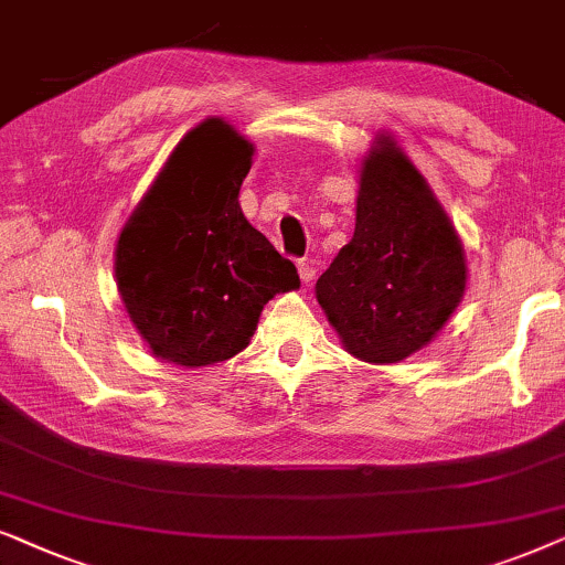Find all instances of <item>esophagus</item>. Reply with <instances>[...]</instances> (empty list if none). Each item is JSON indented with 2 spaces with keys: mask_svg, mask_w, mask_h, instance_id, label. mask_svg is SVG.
I'll return each instance as SVG.
<instances>
[{
  "mask_svg": "<svg viewBox=\"0 0 565 565\" xmlns=\"http://www.w3.org/2000/svg\"><path fill=\"white\" fill-rule=\"evenodd\" d=\"M297 268H299V276H302V281L305 284H310L312 278H315V263L312 260H307V258H302L297 263Z\"/></svg>",
  "mask_w": 565,
  "mask_h": 565,
  "instance_id": "esophagus-1",
  "label": "esophagus"
}]
</instances>
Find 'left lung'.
I'll return each mask as SVG.
<instances>
[{
	"label": "left lung",
	"mask_w": 565,
	"mask_h": 565,
	"mask_svg": "<svg viewBox=\"0 0 565 565\" xmlns=\"http://www.w3.org/2000/svg\"><path fill=\"white\" fill-rule=\"evenodd\" d=\"M315 291L345 351L372 364L411 356L460 305V237L420 172L390 139L366 157L356 230Z\"/></svg>",
	"instance_id": "obj_1"
}]
</instances>
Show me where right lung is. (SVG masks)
<instances>
[{
	"instance_id": "add662e5",
	"label": "right lung",
	"mask_w": 565,
	"mask_h": 565,
	"mask_svg": "<svg viewBox=\"0 0 565 565\" xmlns=\"http://www.w3.org/2000/svg\"><path fill=\"white\" fill-rule=\"evenodd\" d=\"M253 145L209 118L170 154L118 237L116 281L157 356L206 366L250 341L263 305L299 287L295 263L245 220Z\"/></svg>"
}]
</instances>
